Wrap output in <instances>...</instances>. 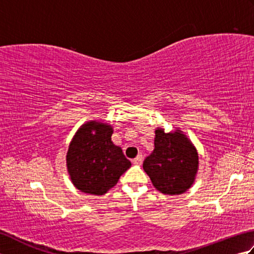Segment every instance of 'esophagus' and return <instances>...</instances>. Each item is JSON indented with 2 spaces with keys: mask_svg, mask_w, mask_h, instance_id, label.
Wrapping results in <instances>:
<instances>
[{
  "mask_svg": "<svg viewBox=\"0 0 254 254\" xmlns=\"http://www.w3.org/2000/svg\"><path fill=\"white\" fill-rule=\"evenodd\" d=\"M142 163H143V155H137L135 158L133 159V164L134 165H142Z\"/></svg>",
  "mask_w": 254,
  "mask_h": 254,
  "instance_id": "34e87169",
  "label": "esophagus"
}]
</instances>
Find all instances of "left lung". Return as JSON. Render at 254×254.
<instances>
[{
	"label": "left lung",
	"mask_w": 254,
	"mask_h": 254,
	"mask_svg": "<svg viewBox=\"0 0 254 254\" xmlns=\"http://www.w3.org/2000/svg\"><path fill=\"white\" fill-rule=\"evenodd\" d=\"M154 150L145 158L143 169L156 190L167 195H179L190 189L198 170V154L179 127L166 133L155 130Z\"/></svg>",
	"instance_id": "left-lung-1"
}]
</instances>
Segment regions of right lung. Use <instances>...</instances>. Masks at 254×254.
Returning <instances> with one entry per match:
<instances>
[{"label":"right lung","instance_id":"obj_1","mask_svg":"<svg viewBox=\"0 0 254 254\" xmlns=\"http://www.w3.org/2000/svg\"><path fill=\"white\" fill-rule=\"evenodd\" d=\"M113 127L91 120L78 127L66 153V168L73 186L91 195L115 187L131 167L122 148L111 141Z\"/></svg>","mask_w":254,"mask_h":254}]
</instances>
